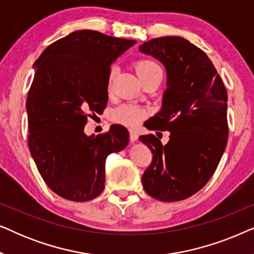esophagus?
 <instances>
[{
  "label": "esophagus",
  "mask_w": 254,
  "mask_h": 254,
  "mask_svg": "<svg viewBox=\"0 0 254 254\" xmlns=\"http://www.w3.org/2000/svg\"><path fill=\"white\" fill-rule=\"evenodd\" d=\"M137 137H138V134L136 133L135 130H130L129 131V138H130V142H136L137 141Z\"/></svg>",
  "instance_id": "obj_1"
}]
</instances>
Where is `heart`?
I'll list each match as a JSON object with an SVG mask.
<instances>
[{"label":"heart","mask_w":254,"mask_h":254,"mask_svg":"<svg viewBox=\"0 0 254 254\" xmlns=\"http://www.w3.org/2000/svg\"><path fill=\"white\" fill-rule=\"evenodd\" d=\"M135 69L138 77L141 78L142 82H147L149 79L152 78H161L162 79V69L159 65L149 59H143L136 62L135 64ZM114 77V70L112 69L110 72L109 77V89H111L112 85V79ZM148 113L147 109L144 107L137 106L135 104H123L118 109L113 111L112 113V119L117 123L123 124L125 126L128 127H136L138 124L141 123V120L145 117V114Z\"/></svg>","instance_id":"1"}]
</instances>
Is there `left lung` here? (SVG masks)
Masks as SVG:
<instances>
[{"label": "left lung", "mask_w": 254, "mask_h": 254, "mask_svg": "<svg viewBox=\"0 0 254 254\" xmlns=\"http://www.w3.org/2000/svg\"><path fill=\"white\" fill-rule=\"evenodd\" d=\"M138 48L168 75L162 109L145 127L170 131L164 145L152 134L140 136L152 154L142 185L164 202L185 200L208 183L227 147V89L207 54L182 37L155 38Z\"/></svg>", "instance_id": "8db88e82"}]
</instances>
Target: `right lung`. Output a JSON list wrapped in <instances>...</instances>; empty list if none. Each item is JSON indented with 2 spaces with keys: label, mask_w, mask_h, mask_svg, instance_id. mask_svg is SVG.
<instances>
[{
  "label": "right lung",
  "mask_w": 254,
  "mask_h": 254,
  "mask_svg": "<svg viewBox=\"0 0 254 254\" xmlns=\"http://www.w3.org/2000/svg\"><path fill=\"white\" fill-rule=\"evenodd\" d=\"M135 44L79 30L51 44L34 64L27 143L44 182L64 199L98 196L105 187L106 157L129 142L121 125L97 136L85 135L84 126L91 113L106 107L111 64Z\"/></svg>",
  "instance_id": "right-lung-1"
}]
</instances>
